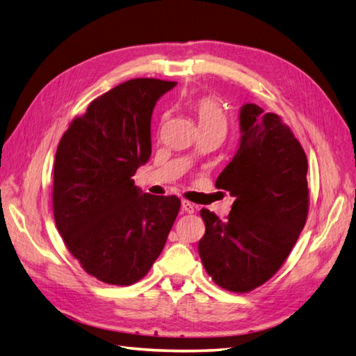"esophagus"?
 I'll return each mask as SVG.
<instances>
[{
	"mask_svg": "<svg viewBox=\"0 0 356 356\" xmlns=\"http://www.w3.org/2000/svg\"><path fill=\"white\" fill-rule=\"evenodd\" d=\"M182 210L188 214H193L194 213V205L191 204V202L188 200H182Z\"/></svg>",
	"mask_w": 356,
	"mask_h": 356,
	"instance_id": "obj_1",
	"label": "esophagus"
}]
</instances>
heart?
<instances>
[{"instance_id": "1", "label": "heart", "mask_w": 356, "mask_h": 356, "mask_svg": "<svg viewBox=\"0 0 356 356\" xmlns=\"http://www.w3.org/2000/svg\"><path fill=\"white\" fill-rule=\"evenodd\" d=\"M194 109H196L200 129H205V128L225 129L227 128L224 111H222L218 100L211 99V97H204V99L196 102Z\"/></svg>"}]
</instances>
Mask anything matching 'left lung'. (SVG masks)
Wrapping results in <instances>:
<instances>
[{
  "label": "left lung",
  "instance_id": "1",
  "mask_svg": "<svg viewBox=\"0 0 356 356\" xmlns=\"http://www.w3.org/2000/svg\"><path fill=\"white\" fill-rule=\"evenodd\" d=\"M241 140L216 188L234 202L227 220L202 208L199 256L222 289L245 291L268 281L287 259L309 213L307 157L280 115L254 103L239 111Z\"/></svg>",
  "mask_w": 356,
  "mask_h": 356
}]
</instances>
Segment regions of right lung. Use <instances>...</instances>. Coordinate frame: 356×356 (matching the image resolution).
<instances>
[{"instance_id": "obj_1", "label": "right lung", "mask_w": 356, "mask_h": 356, "mask_svg": "<svg viewBox=\"0 0 356 356\" xmlns=\"http://www.w3.org/2000/svg\"><path fill=\"white\" fill-rule=\"evenodd\" d=\"M177 83L128 80L90 102L69 124L54 163V218L86 273L131 285L162 253L180 210L176 196H152L132 176L151 156V115Z\"/></svg>"}]
</instances>
